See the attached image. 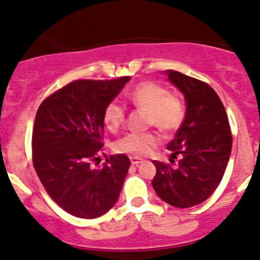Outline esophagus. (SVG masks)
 Instances as JSON below:
<instances>
[{
    "label": "esophagus",
    "mask_w": 260,
    "mask_h": 260,
    "mask_svg": "<svg viewBox=\"0 0 260 260\" xmlns=\"http://www.w3.org/2000/svg\"><path fill=\"white\" fill-rule=\"evenodd\" d=\"M130 161H131V165H133V166H139L140 163L142 162V159L138 158V157H131Z\"/></svg>",
    "instance_id": "1"
}]
</instances>
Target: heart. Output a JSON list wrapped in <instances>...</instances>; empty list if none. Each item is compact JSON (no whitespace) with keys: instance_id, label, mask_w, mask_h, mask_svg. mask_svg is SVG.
Segmentation results:
<instances>
[{"instance_id":"b5f03b06","label":"heart","mask_w":260,"mask_h":260,"mask_svg":"<svg viewBox=\"0 0 260 260\" xmlns=\"http://www.w3.org/2000/svg\"><path fill=\"white\" fill-rule=\"evenodd\" d=\"M127 101L133 106L145 110L148 122L162 131H173L182 124L185 115V107L182 99L172 95L165 86L156 82H142L127 94ZM125 118V109L118 102H110L103 113V121L110 131L120 127ZM158 144V138L152 133L127 134L115 142L118 152L131 156H145Z\"/></svg>"}]
</instances>
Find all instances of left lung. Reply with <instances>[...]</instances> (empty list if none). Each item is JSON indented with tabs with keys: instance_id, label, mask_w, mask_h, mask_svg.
Wrapping results in <instances>:
<instances>
[{
	"instance_id": "1",
	"label": "left lung",
	"mask_w": 260,
	"mask_h": 260,
	"mask_svg": "<svg viewBox=\"0 0 260 260\" xmlns=\"http://www.w3.org/2000/svg\"><path fill=\"white\" fill-rule=\"evenodd\" d=\"M165 75L185 101V115L167 148L180 156L177 167L153 161L152 186L163 201L176 208H191L205 201L222 179L230 161L232 135L217 93L205 82L174 70Z\"/></svg>"
}]
</instances>
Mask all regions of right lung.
<instances>
[{
  "instance_id": "right-lung-1",
  "label": "right lung",
  "mask_w": 260,
  "mask_h": 260,
  "mask_svg": "<svg viewBox=\"0 0 260 260\" xmlns=\"http://www.w3.org/2000/svg\"><path fill=\"white\" fill-rule=\"evenodd\" d=\"M130 77L69 83L40 104L33 127V163L40 182L60 208L81 218H95L119 199L130 167L122 153L98 159L103 147V113Z\"/></svg>"
}]
</instances>
